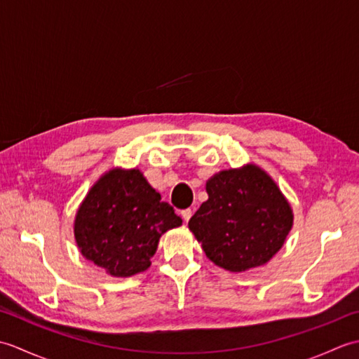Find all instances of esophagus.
<instances>
[{"mask_svg": "<svg viewBox=\"0 0 359 359\" xmlns=\"http://www.w3.org/2000/svg\"><path fill=\"white\" fill-rule=\"evenodd\" d=\"M191 216H193V210L191 208H187V210L182 211V217H184L185 222H188V220L191 219Z\"/></svg>", "mask_w": 359, "mask_h": 359, "instance_id": "1", "label": "esophagus"}]
</instances>
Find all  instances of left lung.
Listing matches in <instances>:
<instances>
[{"label": "left lung", "instance_id": "1", "mask_svg": "<svg viewBox=\"0 0 359 359\" xmlns=\"http://www.w3.org/2000/svg\"><path fill=\"white\" fill-rule=\"evenodd\" d=\"M208 201L188 226L205 255L233 273L265 265L284 247L293 226V210L261 166L219 171L207 180Z\"/></svg>", "mask_w": 359, "mask_h": 359}]
</instances>
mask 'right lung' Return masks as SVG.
Instances as JSON below:
<instances>
[{
    "instance_id": "right-lung-1",
    "label": "right lung",
    "mask_w": 359,
    "mask_h": 359,
    "mask_svg": "<svg viewBox=\"0 0 359 359\" xmlns=\"http://www.w3.org/2000/svg\"><path fill=\"white\" fill-rule=\"evenodd\" d=\"M182 225L137 168H112L90 187L74 220L80 253L114 278L148 270L162 234Z\"/></svg>"
}]
</instances>
